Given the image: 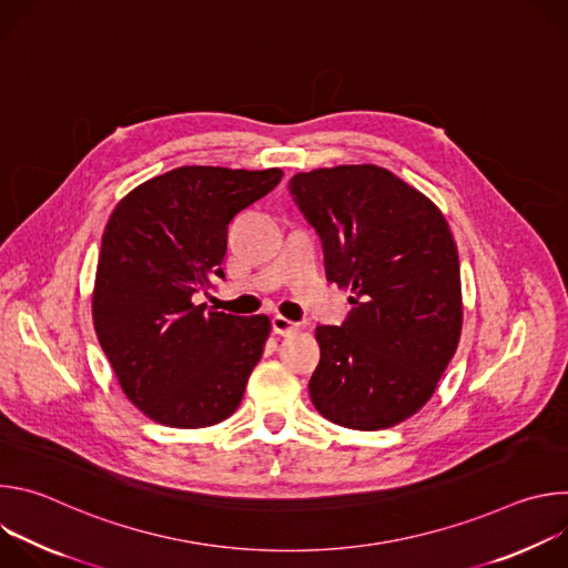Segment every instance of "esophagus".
Here are the masks:
<instances>
[{
	"label": "esophagus",
	"instance_id": "34e87169",
	"mask_svg": "<svg viewBox=\"0 0 568 568\" xmlns=\"http://www.w3.org/2000/svg\"><path fill=\"white\" fill-rule=\"evenodd\" d=\"M272 328H274V333L276 335H292V333H296L298 331V323H294V321H290L287 316H283V314H276L274 318H272Z\"/></svg>",
	"mask_w": 568,
	"mask_h": 568
}]
</instances>
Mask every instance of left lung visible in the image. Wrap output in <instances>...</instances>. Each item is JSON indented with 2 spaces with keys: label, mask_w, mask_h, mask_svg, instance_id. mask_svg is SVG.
I'll return each instance as SVG.
<instances>
[{
  "label": "left lung",
  "mask_w": 568,
  "mask_h": 568,
  "mask_svg": "<svg viewBox=\"0 0 568 568\" xmlns=\"http://www.w3.org/2000/svg\"><path fill=\"white\" fill-rule=\"evenodd\" d=\"M290 191L318 231L326 276L351 290L344 326H318L314 409L377 432L418 414L463 331L460 263L440 209L382 166L316 169Z\"/></svg>",
  "instance_id": "obj_1"
}]
</instances>
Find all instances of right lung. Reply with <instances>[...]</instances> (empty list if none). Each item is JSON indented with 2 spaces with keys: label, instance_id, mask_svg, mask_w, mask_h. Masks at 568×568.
Listing matches in <instances>:
<instances>
[{
  "label": "right lung",
  "instance_id": "1",
  "mask_svg": "<svg viewBox=\"0 0 568 568\" xmlns=\"http://www.w3.org/2000/svg\"><path fill=\"white\" fill-rule=\"evenodd\" d=\"M281 169L182 166L132 189L112 211L92 318L119 386L150 420L202 429L242 402L272 321L195 305L226 254L229 222L265 197Z\"/></svg>",
  "mask_w": 568,
  "mask_h": 568
}]
</instances>
